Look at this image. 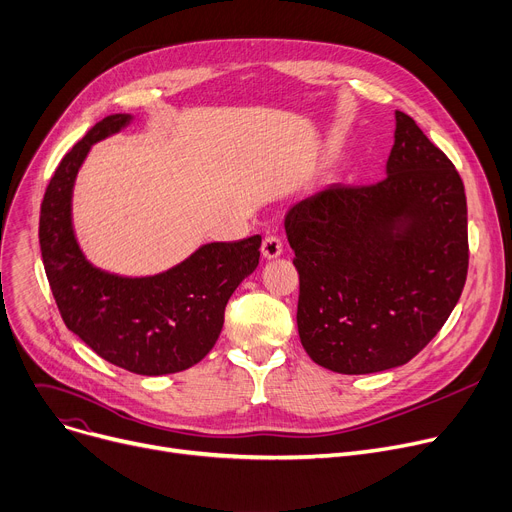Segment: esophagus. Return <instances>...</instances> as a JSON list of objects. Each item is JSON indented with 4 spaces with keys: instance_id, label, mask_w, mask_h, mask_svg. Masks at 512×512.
<instances>
[{
    "instance_id": "esophagus-1",
    "label": "esophagus",
    "mask_w": 512,
    "mask_h": 512,
    "mask_svg": "<svg viewBox=\"0 0 512 512\" xmlns=\"http://www.w3.org/2000/svg\"><path fill=\"white\" fill-rule=\"evenodd\" d=\"M282 253H284L282 238L276 236V234H267V236L263 238V243H261V255H263L265 259H276V257H280Z\"/></svg>"
}]
</instances>
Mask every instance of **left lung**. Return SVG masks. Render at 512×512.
Returning <instances> with one entry per match:
<instances>
[{
  "instance_id": "1",
  "label": "left lung",
  "mask_w": 512,
  "mask_h": 512,
  "mask_svg": "<svg viewBox=\"0 0 512 512\" xmlns=\"http://www.w3.org/2000/svg\"><path fill=\"white\" fill-rule=\"evenodd\" d=\"M298 335L323 368L370 374L410 362L463 292L465 187L447 154L395 111L387 177L331 185L288 210Z\"/></svg>"
}]
</instances>
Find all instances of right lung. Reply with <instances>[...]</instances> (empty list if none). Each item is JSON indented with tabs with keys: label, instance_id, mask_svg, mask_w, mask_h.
<instances>
[{
	"label": "right lung",
	"instance_id": "add662e5",
	"mask_svg": "<svg viewBox=\"0 0 512 512\" xmlns=\"http://www.w3.org/2000/svg\"><path fill=\"white\" fill-rule=\"evenodd\" d=\"M129 121L125 113L105 117L63 156L41 203L39 241L67 329L107 362L160 377L197 364L214 348L228 298L259 263L261 236L203 245L183 263L148 278L94 267L74 234V181L92 144Z\"/></svg>",
	"mask_w": 512,
	"mask_h": 512
}]
</instances>
